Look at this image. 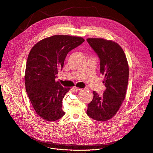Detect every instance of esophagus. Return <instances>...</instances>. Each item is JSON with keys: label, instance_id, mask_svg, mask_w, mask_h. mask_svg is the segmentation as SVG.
I'll return each instance as SVG.
<instances>
[{"label": "esophagus", "instance_id": "obj_1", "mask_svg": "<svg viewBox=\"0 0 153 153\" xmlns=\"http://www.w3.org/2000/svg\"><path fill=\"white\" fill-rule=\"evenodd\" d=\"M72 89H73L74 91H80L82 89L74 86V87H73V88H72Z\"/></svg>", "mask_w": 153, "mask_h": 153}]
</instances>
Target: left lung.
<instances>
[{
  "label": "left lung",
  "instance_id": "1",
  "mask_svg": "<svg viewBox=\"0 0 153 153\" xmlns=\"http://www.w3.org/2000/svg\"><path fill=\"white\" fill-rule=\"evenodd\" d=\"M100 60V73L105 76L106 90L99 96L93 91V99L88 105L87 115L98 121L113 118L124 100L128 80L129 68L122 47L116 42L103 38L86 39Z\"/></svg>",
  "mask_w": 153,
  "mask_h": 153
}]
</instances>
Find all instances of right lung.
Here are the masks:
<instances>
[{"label":"right lung","instance_id":"obj_1","mask_svg":"<svg viewBox=\"0 0 153 153\" xmlns=\"http://www.w3.org/2000/svg\"><path fill=\"white\" fill-rule=\"evenodd\" d=\"M80 36L56 35L36 43L29 53L25 75L26 91L36 113L48 121L62 118V100L70 89L55 80L68 53L83 42Z\"/></svg>","mask_w":153,"mask_h":153}]
</instances>
